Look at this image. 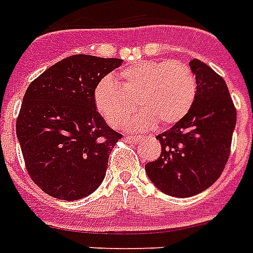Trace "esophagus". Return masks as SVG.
<instances>
[{
	"instance_id": "1",
	"label": "esophagus",
	"mask_w": 253,
	"mask_h": 253,
	"mask_svg": "<svg viewBox=\"0 0 253 253\" xmlns=\"http://www.w3.org/2000/svg\"><path fill=\"white\" fill-rule=\"evenodd\" d=\"M140 139L142 138H138V136H128V135H127V136H125V138H123V140H125V142L136 143V142H139Z\"/></svg>"
}]
</instances>
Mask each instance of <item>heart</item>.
Returning <instances> with one entry per match:
<instances>
[{
    "label": "heart",
    "mask_w": 253,
    "mask_h": 253,
    "mask_svg": "<svg viewBox=\"0 0 253 253\" xmlns=\"http://www.w3.org/2000/svg\"><path fill=\"white\" fill-rule=\"evenodd\" d=\"M197 94V79L181 60L136 61L118 73V84L105 77L94 89V105L111 127L122 128L136 110L142 114L131 128L166 127L190 110Z\"/></svg>",
    "instance_id": "obj_1"
}]
</instances>
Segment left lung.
I'll list each match as a JSON object with an SVG mask.
<instances>
[{
  "label": "left lung",
  "mask_w": 253,
  "mask_h": 253,
  "mask_svg": "<svg viewBox=\"0 0 253 253\" xmlns=\"http://www.w3.org/2000/svg\"><path fill=\"white\" fill-rule=\"evenodd\" d=\"M189 65L197 79L194 102L184 118L156 136L162 154L146 164L156 188L182 198L204 192L219 178L236 125V109L223 79L198 59Z\"/></svg>",
  "instance_id": "left-lung-1"
}]
</instances>
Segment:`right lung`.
Masks as SVG:
<instances>
[{
  "instance_id": "right-lung-1",
  "label": "right lung",
  "mask_w": 253,
  "mask_h": 253,
  "mask_svg": "<svg viewBox=\"0 0 253 253\" xmlns=\"http://www.w3.org/2000/svg\"><path fill=\"white\" fill-rule=\"evenodd\" d=\"M121 59L73 55L29 85L17 118V138L30 178L49 196L81 200L102 182L109 155L122 135L94 105V89Z\"/></svg>"
}]
</instances>
